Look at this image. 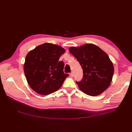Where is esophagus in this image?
Returning a JSON list of instances; mask_svg holds the SVG:
<instances>
[{
	"label": "esophagus",
	"instance_id": "34e87169",
	"mask_svg": "<svg viewBox=\"0 0 132 132\" xmlns=\"http://www.w3.org/2000/svg\"><path fill=\"white\" fill-rule=\"evenodd\" d=\"M70 77H73V76H74L73 72H71V73H70Z\"/></svg>",
	"mask_w": 132,
	"mask_h": 132
}]
</instances>
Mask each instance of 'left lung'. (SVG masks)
Wrapping results in <instances>:
<instances>
[{
	"instance_id": "obj_1",
	"label": "left lung",
	"mask_w": 132,
	"mask_h": 132,
	"mask_svg": "<svg viewBox=\"0 0 132 132\" xmlns=\"http://www.w3.org/2000/svg\"><path fill=\"white\" fill-rule=\"evenodd\" d=\"M69 52L77 58L83 71L81 80L76 81L79 89L90 96L101 94L110 85L114 73L108 55L93 44L71 47Z\"/></svg>"
}]
</instances>
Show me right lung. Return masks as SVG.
<instances>
[{
	"instance_id": "obj_1",
	"label": "right lung",
	"mask_w": 132,
	"mask_h": 132,
	"mask_svg": "<svg viewBox=\"0 0 132 132\" xmlns=\"http://www.w3.org/2000/svg\"><path fill=\"white\" fill-rule=\"evenodd\" d=\"M65 50L54 44L46 43L29 52L26 57L24 73L31 88L41 95L57 91L68 74L64 73V63L59 59Z\"/></svg>"
}]
</instances>
